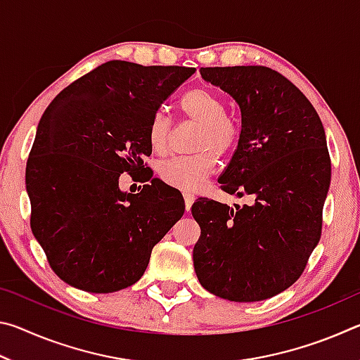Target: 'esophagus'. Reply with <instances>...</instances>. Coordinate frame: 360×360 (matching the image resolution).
<instances>
[{"instance_id": "1", "label": "esophagus", "mask_w": 360, "mask_h": 360, "mask_svg": "<svg viewBox=\"0 0 360 360\" xmlns=\"http://www.w3.org/2000/svg\"><path fill=\"white\" fill-rule=\"evenodd\" d=\"M184 202H186V210L191 211L192 205L195 202V195L191 193V192H184Z\"/></svg>"}]
</instances>
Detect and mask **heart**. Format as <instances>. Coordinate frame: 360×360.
I'll use <instances>...</instances> for the list:
<instances>
[{"instance_id":"1","label":"heart","mask_w":360,"mask_h":360,"mask_svg":"<svg viewBox=\"0 0 360 360\" xmlns=\"http://www.w3.org/2000/svg\"><path fill=\"white\" fill-rule=\"evenodd\" d=\"M181 111L187 119L200 124L193 143L195 155L178 157L163 163L158 169L160 178L168 186L186 192H197L216 172V155L225 157L236 148L240 130L231 120L224 100L210 89H192L181 98ZM172 135V122L165 112L152 117L148 130L150 148L157 154L167 152Z\"/></svg>"}]
</instances>
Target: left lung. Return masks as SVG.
<instances>
[{
	"instance_id": "1",
	"label": "left lung",
	"mask_w": 360,
	"mask_h": 360,
	"mask_svg": "<svg viewBox=\"0 0 360 360\" xmlns=\"http://www.w3.org/2000/svg\"><path fill=\"white\" fill-rule=\"evenodd\" d=\"M240 106L238 146L219 178L252 205L200 200L192 216L200 284L230 302H260L294 284L318 246L330 157L318 112L289 79L266 66L202 68Z\"/></svg>"
}]
</instances>
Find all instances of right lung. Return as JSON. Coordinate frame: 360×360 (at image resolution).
Masks as SVG:
<instances>
[{"label": "right lung", "mask_w": 360, "mask_h": 360, "mask_svg": "<svg viewBox=\"0 0 360 360\" xmlns=\"http://www.w3.org/2000/svg\"><path fill=\"white\" fill-rule=\"evenodd\" d=\"M195 68L103 63L62 90L42 114L27 162L32 231L66 284L109 294L135 284L152 248L184 214L155 179L122 192L144 168L149 124Z\"/></svg>", "instance_id": "add662e5"}]
</instances>
